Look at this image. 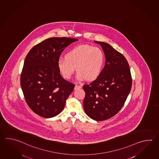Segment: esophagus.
<instances>
[{
  "label": "esophagus",
  "mask_w": 159,
  "mask_h": 159,
  "mask_svg": "<svg viewBox=\"0 0 159 159\" xmlns=\"http://www.w3.org/2000/svg\"><path fill=\"white\" fill-rule=\"evenodd\" d=\"M81 88V86H80V85H76L75 86L74 89L75 90H78L79 89H80Z\"/></svg>",
  "instance_id": "1"
}]
</instances>
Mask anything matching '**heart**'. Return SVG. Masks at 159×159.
<instances>
[{
    "label": "heart",
    "instance_id": "1",
    "mask_svg": "<svg viewBox=\"0 0 159 159\" xmlns=\"http://www.w3.org/2000/svg\"><path fill=\"white\" fill-rule=\"evenodd\" d=\"M105 61L104 52L89 45L76 46L70 49L65 58H59L57 67L62 76L70 79L76 68L79 80L93 81L100 75Z\"/></svg>",
    "mask_w": 159,
    "mask_h": 159
}]
</instances>
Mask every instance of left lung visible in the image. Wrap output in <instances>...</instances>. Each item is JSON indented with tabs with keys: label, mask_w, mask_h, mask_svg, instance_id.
<instances>
[{
	"label": "left lung",
	"mask_w": 159,
	"mask_h": 159,
	"mask_svg": "<svg viewBox=\"0 0 159 159\" xmlns=\"http://www.w3.org/2000/svg\"><path fill=\"white\" fill-rule=\"evenodd\" d=\"M94 42L101 46L106 62L99 77L83 86V106L88 117L101 121L119 112L130 93L132 79L129 63L122 54L107 43Z\"/></svg>",
	"instance_id": "1"
}]
</instances>
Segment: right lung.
<instances>
[{
  "label": "right lung",
  "mask_w": 159,
  "mask_h": 159,
  "mask_svg": "<svg viewBox=\"0 0 159 159\" xmlns=\"http://www.w3.org/2000/svg\"><path fill=\"white\" fill-rule=\"evenodd\" d=\"M76 39L52 37L34 46L25 59L20 84L33 112L52 118L62 112L75 85L59 74L57 62L63 50Z\"/></svg>",
  "instance_id": "1"
}]
</instances>
